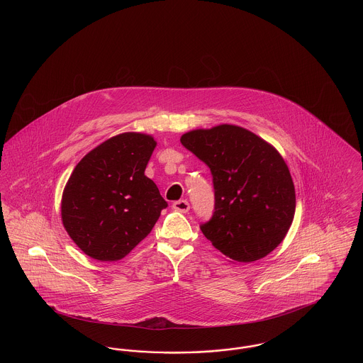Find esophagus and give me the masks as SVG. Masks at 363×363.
<instances>
[{"mask_svg":"<svg viewBox=\"0 0 363 363\" xmlns=\"http://www.w3.org/2000/svg\"><path fill=\"white\" fill-rule=\"evenodd\" d=\"M189 203L186 201V200H178V201H175L173 203V209L175 211H178V212H188L189 211Z\"/></svg>","mask_w":363,"mask_h":363,"instance_id":"esophagus-1","label":"esophagus"}]
</instances>
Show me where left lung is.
Here are the masks:
<instances>
[{
	"mask_svg": "<svg viewBox=\"0 0 363 363\" xmlns=\"http://www.w3.org/2000/svg\"><path fill=\"white\" fill-rule=\"evenodd\" d=\"M181 143L212 174L213 215L200 225L207 240L238 262L271 253L284 240L295 213L293 178L280 154L235 125L191 130Z\"/></svg>",
	"mask_w": 363,
	"mask_h": 363,
	"instance_id": "1",
	"label": "left lung"
}]
</instances>
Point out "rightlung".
<instances>
[{
    "label": "right lung",
    "mask_w": 363,
    "mask_h": 363,
    "mask_svg": "<svg viewBox=\"0 0 363 363\" xmlns=\"http://www.w3.org/2000/svg\"><path fill=\"white\" fill-rule=\"evenodd\" d=\"M156 141L122 133L88 152L62 193L65 230L86 256L99 261L125 257L155 225L167 207L145 167Z\"/></svg>",
    "instance_id": "right-lung-1"
}]
</instances>
